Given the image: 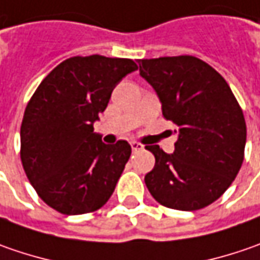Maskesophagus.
I'll return each mask as SVG.
<instances>
[{"mask_svg": "<svg viewBox=\"0 0 260 260\" xmlns=\"http://www.w3.org/2000/svg\"><path fill=\"white\" fill-rule=\"evenodd\" d=\"M130 145H132L133 152H137V150H143V149H145V146L142 145V143H139V142H132Z\"/></svg>", "mask_w": 260, "mask_h": 260, "instance_id": "esophagus-1", "label": "esophagus"}]
</instances>
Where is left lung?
<instances>
[{"instance_id":"8db88e82","label":"left lung","mask_w":260,"mask_h":260,"mask_svg":"<svg viewBox=\"0 0 260 260\" xmlns=\"http://www.w3.org/2000/svg\"><path fill=\"white\" fill-rule=\"evenodd\" d=\"M139 66L178 133L171 155L157 145L146 146L156 159L146 186L168 208H204L224 194L242 168L243 111L224 78L195 56L142 59Z\"/></svg>"}]
</instances>
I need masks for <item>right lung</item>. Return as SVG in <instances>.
Masks as SVG:
<instances>
[{
    "instance_id": "right-lung-1",
    "label": "right lung",
    "mask_w": 260,
    "mask_h": 260,
    "mask_svg": "<svg viewBox=\"0 0 260 260\" xmlns=\"http://www.w3.org/2000/svg\"><path fill=\"white\" fill-rule=\"evenodd\" d=\"M137 69L132 59L74 56L46 76L25 107L21 164L37 195L66 215L101 208L132 155L125 140L94 133L115 85Z\"/></svg>"
}]
</instances>
